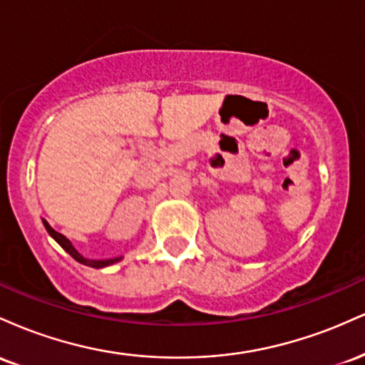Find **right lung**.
Listing matches in <instances>:
<instances>
[{
  "label": "right lung",
  "instance_id": "right-lung-1",
  "mask_svg": "<svg viewBox=\"0 0 365 365\" xmlns=\"http://www.w3.org/2000/svg\"><path fill=\"white\" fill-rule=\"evenodd\" d=\"M43 223H44V228L48 230V233L49 235H51L54 240L58 242V244L61 245V249L65 250V252H68L70 255H72V257L75 259V261L77 262H81V264H83V266H89V267H96V269H99V267H106V266H111V264H116V262H120L121 259H123V255H120V257H113V259H87V257H83V255L78 252L77 249H75V247L72 245V242L68 240V238H66L65 235H61V233H58L56 230H53L51 226H49V223L46 220H43Z\"/></svg>",
  "mask_w": 365,
  "mask_h": 365
}]
</instances>
